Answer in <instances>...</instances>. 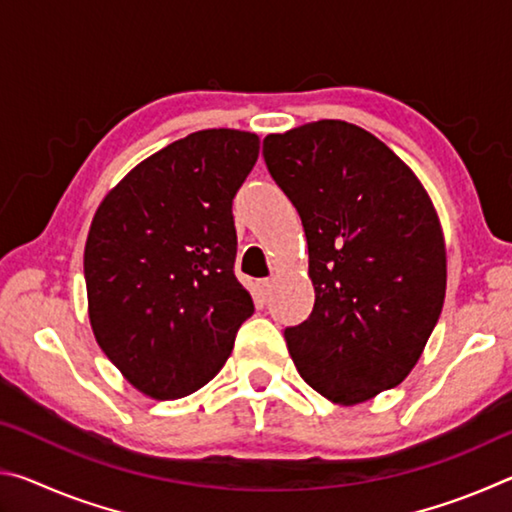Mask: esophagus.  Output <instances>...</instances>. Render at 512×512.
Instances as JSON below:
<instances>
[{
    "label": "esophagus",
    "mask_w": 512,
    "mask_h": 512,
    "mask_svg": "<svg viewBox=\"0 0 512 512\" xmlns=\"http://www.w3.org/2000/svg\"><path fill=\"white\" fill-rule=\"evenodd\" d=\"M259 296H262L264 300H268L271 298V293H273V280H259Z\"/></svg>",
    "instance_id": "34e87169"
}]
</instances>
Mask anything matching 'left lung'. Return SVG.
Instances as JSON below:
<instances>
[{
	"instance_id": "obj_1",
	"label": "left lung",
	"mask_w": 512,
	"mask_h": 512,
	"mask_svg": "<svg viewBox=\"0 0 512 512\" xmlns=\"http://www.w3.org/2000/svg\"><path fill=\"white\" fill-rule=\"evenodd\" d=\"M264 162L305 228L316 302L284 329L300 377L366 402L418 363L445 300V244L413 171L363 128L323 119L264 137Z\"/></svg>"
}]
</instances>
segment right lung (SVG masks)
<instances>
[{"label": "right lung", "instance_id": "1", "mask_svg": "<svg viewBox=\"0 0 512 512\" xmlns=\"http://www.w3.org/2000/svg\"><path fill=\"white\" fill-rule=\"evenodd\" d=\"M257 155L255 133H192L137 164L94 214L83 257L94 336L155 400L205 386L253 316L232 201Z\"/></svg>", "mask_w": 512, "mask_h": 512}]
</instances>
